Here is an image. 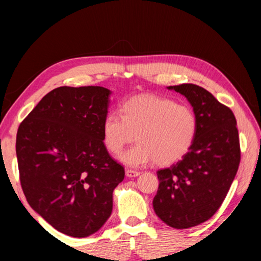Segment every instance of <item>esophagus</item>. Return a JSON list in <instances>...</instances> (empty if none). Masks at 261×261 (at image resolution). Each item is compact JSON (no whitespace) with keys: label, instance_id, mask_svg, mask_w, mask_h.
Here are the masks:
<instances>
[{"label":"esophagus","instance_id":"34e87169","mask_svg":"<svg viewBox=\"0 0 261 261\" xmlns=\"http://www.w3.org/2000/svg\"><path fill=\"white\" fill-rule=\"evenodd\" d=\"M139 174H140L139 171L134 170V169H129V168L125 170V175L127 176V177H136V176H138Z\"/></svg>","mask_w":261,"mask_h":261}]
</instances>
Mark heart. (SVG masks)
Returning a JSON list of instances; mask_svg holds the SVG:
<instances>
[{
    "label": "heart",
    "instance_id": "b5f03b06",
    "mask_svg": "<svg viewBox=\"0 0 261 261\" xmlns=\"http://www.w3.org/2000/svg\"><path fill=\"white\" fill-rule=\"evenodd\" d=\"M197 116L187 105L155 95H137L120 106V116L110 113L101 126L109 153L120 154L136 137L137 143L123 154L127 166L152 161L166 166L183 158L197 134Z\"/></svg>",
    "mask_w": 261,
    "mask_h": 261
}]
</instances>
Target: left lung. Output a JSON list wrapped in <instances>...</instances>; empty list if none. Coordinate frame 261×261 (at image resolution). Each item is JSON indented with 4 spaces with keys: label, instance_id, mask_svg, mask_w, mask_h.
Returning <instances> with one entry per match:
<instances>
[{
    "label": "left lung",
    "instance_id": "1",
    "mask_svg": "<svg viewBox=\"0 0 261 261\" xmlns=\"http://www.w3.org/2000/svg\"><path fill=\"white\" fill-rule=\"evenodd\" d=\"M183 94L197 116L196 138L183 159L158 170L155 214L168 226L187 229L213 216L226 198L241 162L235 115L194 84L169 86Z\"/></svg>",
    "mask_w": 261,
    "mask_h": 261
}]
</instances>
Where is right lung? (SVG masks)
<instances>
[{
	"mask_svg": "<svg viewBox=\"0 0 261 261\" xmlns=\"http://www.w3.org/2000/svg\"><path fill=\"white\" fill-rule=\"evenodd\" d=\"M110 91L61 86L50 91L20 123L16 154L30 206L56 230L90 236L113 211V191L124 167L109 155L101 126Z\"/></svg>",
	"mask_w": 261,
	"mask_h": 261,
	"instance_id": "add662e5",
	"label": "right lung"
}]
</instances>
